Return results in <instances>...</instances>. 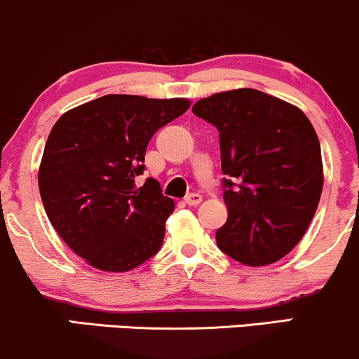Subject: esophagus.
I'll use <instances>...</instances> for the list:
<instances>
[{
    "label": "esophagus",
    "mask_w": 359,
    "mask_h": 359,
    "mask_svg": "<svg viewBox=\"0 0 359 359\" xmlns=\"http://www.w3.org/2000/svg\"><path fill=\"white\" fill-rule=\"evenodd\" d=\"M184 201H187L188 205L196 206V205L201 203V195H200V193H189V195L184 198Z\"/></svg>",
    "instance_id": "1"
}]
</instances>
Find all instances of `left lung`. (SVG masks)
<instances>
[{
    "instance_id": "left-lung-1",
    "label": "left lung",
    "mask_w": 359,
    "mask_h": 359,
    "mask_svg": "<svg viewBox=\"0 0 359 359\" xmlns=\"http://www.w3.org/2000/svg\"><path fill=\"white\" fill-rule=\"evenodd\" d=\"M220 133L225 225L217 245L240 264L280 260L304 237L323 191L318 134L306 114L255 88L220 92L193 105Z\"/></svg>"
}]
</instances>
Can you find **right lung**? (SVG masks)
Returning a JSON list of instances; mask_svg holds the SVG:
<instances>
[{
    "label": "right lung",
    "instance_id": "obj_1",
    "mask_svg": "<svg viewBox=\"0 0 359 359\" xmlns=\"http://www.w3.org/2000/svg\"><path fill=\"white\" fill-rule=\"evenodd\" d=\"M189 107L187 99L111 94L55 122L38 171L46 217L75 254L105 272H128L156 255L175 201L147 178L144 154L158 129Z\"/></svg>",
    "mask_w": 359,
    "mask_h": 359
}]
</instances>
